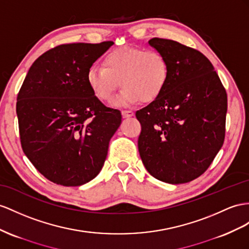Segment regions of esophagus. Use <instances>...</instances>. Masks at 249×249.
Here are the masks:
<instances>
[{
	"label": "esophagus",
	"instance_id": "obj_1",
	"mask_svg": "<svg viewBox=\"0 0 249 249\" xmlns=\"http://www.w3.org/2000/svg\"><path fill=\"white\" fill-rule=\"evenodd\" d=\"M133 114H135V112H133L132 110H122V116L124 119L131 118V117H133Z\"/></svg>",
	"mask_w": 249,
	"mask_h": 249
}]
</instances>
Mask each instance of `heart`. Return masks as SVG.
Returning a JSON list of instances; mask_svg holds the SVG:
<instances>
[{
	"label": "heart",
	"mask_w": 249,
	"mask_h": 249,
	"mask_svg": "<svg viewBox=\"0 0 249 249\" xmlns=\"http://www.w3.org/2000/svg\"><path fill=\"white\" fill-rule=\"evenodd\" d=\"M169 78V63L157 49L120 47L108 53L103 66L93 65L86 72L92 94L101 102H109L114 91L123 87L114 105H130L139 100L151 102L162 93Z\"/></svg>",
	"instance_id": "b5f03b06"
}]
</instances>
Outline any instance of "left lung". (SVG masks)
Returning a JSON list of instances; mask_svg holds the SVG:
<instances>
[{"label":"left lung","instance_id":"8db88e82","mask_svg":"<svg viewBox=\"0 0 249 249\" xmlns=\"http://www.w3.org/2000/svg\"><path fill=\"white\" fill-rule=\"evenodd\" d=\"M148 43L167 58L169 78L162 93L136 112L140 157L156 179L187 183L205 173L224 143L226 90L200 52L160 37Z\"/></svg>","mask_w":249,"mask_h":249}]
</instances>
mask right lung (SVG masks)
I'll list each match as a JSON object with an SVG mask.
<instances>
[{
  "mask_svg": "<svg viewBox=\"0 0 249 249\" xmlns=\"http://www.w3.org/2000/svg\"><path fill=\"white\" fill-rule=\"evenodd\" d=\"M113 44H63L39 56L18 93L24 154L44 177L80 186L99 175L111 137L122 122L86 82L89 67Z\"/></svg>",
  "mask_w": 249,
  "mask_h": 249,
  "instance_id": "obj_1",
  "label": "right lung"
}]
</instances>
